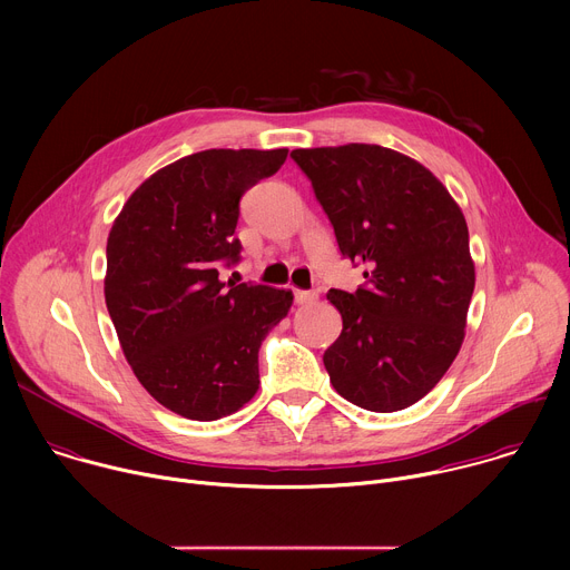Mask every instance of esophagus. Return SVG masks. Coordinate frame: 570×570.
<instances>
[{"mask_svg": "<svg viewBox=\"0 0 570 570\" xmlns=\"http://www.w3.org/2000/svg\"><path fill=\"white\" fill-rule=\"evenodd\" d=\"M293 297H295V304H311L317 295H315L313 291H299V288H297V291L293 293Z\"/></svg>", "mask_w": 570, "mask_h": 570, "instance_id": "1", "label": "esophagus"}]
</instances>
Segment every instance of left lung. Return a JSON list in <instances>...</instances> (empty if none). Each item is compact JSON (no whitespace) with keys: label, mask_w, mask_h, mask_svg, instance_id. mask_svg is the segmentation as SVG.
<instances>
[{"label":"left lung","mask_w":570,"mask_h":570,"mask_svg":"<svg viewBox=\"0 0 570 570\" xmlns=\"http://www.w3.org/2000/svg\"><path fill=\"white\" fill-rule=\"evenodd\" d=\"M291 157L343 257L365 266L356 293H327L343 332L324 367L336 392L365 411L409 409L438 385L464 341L475 268L462 209L417 159L385 146L295 148Z\"/></svg>","instance_id":"8db88e82"}]
</instances>
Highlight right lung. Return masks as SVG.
Wrapping results in <instances>:
<instances>
[{"label": "right lung", "mask_w": 570, "mask_h": 570, "mask_svg": "<svg viewBox=\"0 0 570 570\" xmlns=\"http://www.w3.org/2000/svg\"><path fill=\"white\" fill-rule=\"evenodd\" d=\"M288 148H209L144 180L108 236L106 304L146 392L187 420L236 413L259 390V347L293 293L220 282L236 264L238 200Z\"/></svg>", "instance_id": "right-lung-1"}]
</instances>
